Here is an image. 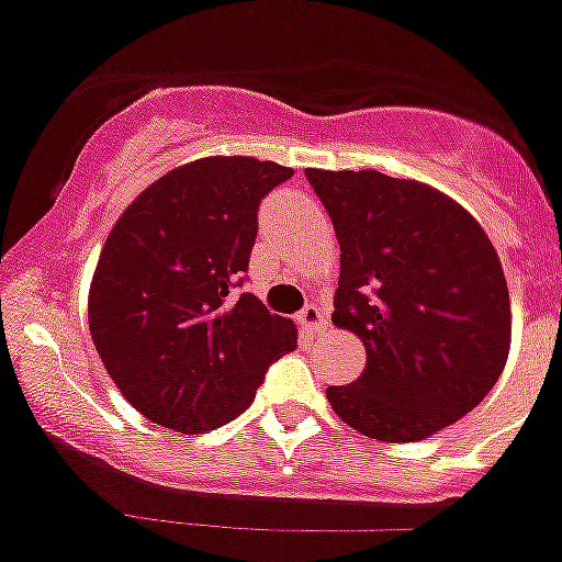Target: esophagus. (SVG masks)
Instances as JSON below:
<instances>
[{
  "mask_svg": "<svg viewBox=\"0 0 562 562\" xmlns=\"http://www.w3.org/2000/svg\"><path fill=\"white\" fill-rule=\"evenodd\" d=\"M297 326L304 331H321L326 326V312L321 310L317 304H306L304 310H301V315H297Z\"/></svg>",
  "mask_w": 562,
  "mask_h": 562,
  "instance_id": "34e87169",
  "label": "esophagus"
}]
</instances>
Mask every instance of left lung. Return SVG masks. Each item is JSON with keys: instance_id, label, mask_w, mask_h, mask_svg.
Listing matches in <instances>:
<instances>
[{"instance_id": "left-lung-1", "label": "left lung", "mask_w": 562, "mask_h": 562, "mask_svg": "<svg viewBox=\"0 0 562 562\" xmlns=\"http://www.w3.org/2000/svg\"><path fill=\"white\" fill-rule=\"evenodd\" d=\"M340 245L331 321L366 346V369L326 400L380 441H419L490 394L513 315L498 252L450 196L380 171L306 168Z\"/></svg>"}]
</instances>
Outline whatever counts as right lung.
Returning <instances> with one entry per match:
<instances>
[{
  "mask_svg": "<svg viewBox=\"0 0 562 562\" xmlns=\"http://www.w3.org/2000/svg\"><path fill=\"white\" fill-rule=\"evenodd\" d=\"M292 168L202 157L123 211L89 286V331L121 394L154 425L205 434L250 408L295 324L245 284L258 205Z\"/></svg>",
  "mask_w": 562,
  "mask_h": 562,
  "instance_id": "1",
  "label": "right lung"
}]
</instances>
